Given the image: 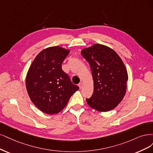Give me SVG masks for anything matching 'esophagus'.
Returning <instances> with one entry per match:
<instances>
[{
	"label": "esophagus",
	"instance_id": "34e87169",
	"mask_svg": "<svg viewBox=\"0 0 153 153\" xmlns=\"http://www.w3.org/2000/svg\"><path fill=\"white\" fill-rule=\"evenodd\" d=\"M78 86H79V88L81 89V88L82 86V82H80V83L78 85Z\"/></svg>",
	"mask_w": 153,
	"mask_h": 153
}]
</instances>
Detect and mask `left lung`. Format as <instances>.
<instances>
[{
	"mask_svg": "<svg viewBox=\"0 0 153 153\" xmlns=\"http://www.w3.org/2000/svg\"><path fill=\"white\" fill-rule=\"evenodd\" d=\"M81 55L90 63L93 79V93L86 102L100 112L114 109L122 101L128 79L124 63L116 52L100 44L84 48Z\"/></svg>",
	"mask_w": 153,
	"mask_h": 153,
	"instance_id": "left-lung-1",
	"label": "left lung"
}]
</instances>
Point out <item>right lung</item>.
<instances>
[{
  "label": "right lung",
  "mask_w": 153,
  "mask_h": 153,
  "mask_svg": "<svg viewBox=\"0 0 153 153\" xmlns=\"http://www.w3.org/2000/svg\"><path fill=\"white\" fill-rule=\"evenodd\" d=\"M70 50L60 46L47 48L32 62L26 77V88L31 101L48 114L64 109L71 96L79 90L62 68Z\"/></svg>",
  "instance_id": "add662e5"
}]
</instances>
